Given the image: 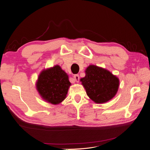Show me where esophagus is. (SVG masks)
I'll list each match as a JSON object with an SVG mask.
<instances>
[{"label": "esophagus", "mask_w": 150, "mask_h": 150, "mask_svg": "<svg viewBox=\"0 0 150 150\" xmlns=\"http://www.w3.org/2000/svg\"><path fill=\"white\" fill-rule=\"evenodd\" d=\"M73 78H74V80L76 81V82H77V83L79 82V75L75 74V75H74Z\"/></svg>", "instance_id": "1"}]
</instances>
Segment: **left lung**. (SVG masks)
Returning a JSON list of instances; mask_svg holds the SVG:
<instances>
[{"label": "left lung", "instance_id": "left-lung-1", "mask_svg": "<svg viewBox=\"0 0 150 150\" xmlns=\"http://www.w3.org/2000/svg\"><path fill=\"white\" fill-rule=\"evenodd\" d=\"M85 76L80 79L88 97L96 104L110 101L115 96L120 86L117 77L101 67L89 65Z\"/></svg>", "mask_w": 150, "mask_h": 150}]
</instances>
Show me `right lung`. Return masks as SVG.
<instances>
[{
	"label": "right lung",
	"mask_w": 150,
	"mask_h": 150,
	"mask_svg": "<svg viewBox=\"0 0 150 150\" xmlns=\"http://www.w3.org/2000/svg\"><path fill=\"white\" fill-rule=\"evenodd\" d=\"M71 85L69 76L59 65L43 69L35 83L43 100L54 105L64 100Z\"/></svg>",
	"instance_id": "add662e5"
}]
</instances>
